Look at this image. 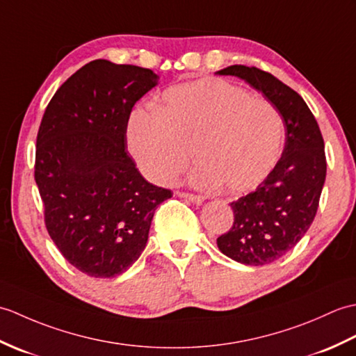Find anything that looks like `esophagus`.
<instances>
[{
  "label": "esophagus",
  "mask_w": 356,
  "mask_h": 356,
  "mask_svg": "<svg viewBox=\"0 0 356 356\" xmlns=\"http://www.w3.org/2000/svg\"><path fill=\"white\" fill-rule=\"evenodd\" d=\"M177 195L179 196V198L186 200L187 202H192V204H196V205H200V204H202V202H204V198H202V196H198V195L184 193V192H178Z\"/></svg>",
  "instance_id": "esophagus-1"
}]
</instances>
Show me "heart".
<instances>
[{"mask_svg":"<svg viewBox=\"0 0 356 356\" xmlns=\"http://www.w3.org/2000/svg\"><path fill=\"white\" fill-rule=\"evenodd\" d=\"M126 140L138 169L155 183L175 181L195 151L192 186L242 195L279 163L283 120L271 102L222 79H200L165 90L156 109L132 111Z\"/></svg>","mask_w":356,"mask_h":356,"instance_id":"heart-1","label":"heart"}]
</instances>
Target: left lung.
Here are the masks:
<instances>
[{"mask_svg":"<svg viewBox=\"0 0 356 356\" xmlns=\"http://www.w3.org/2000/svg\"><path fill=\"white\" fill-rule=\"evenodd\" d=\"M218 74L239 77L262 92L285 126L279 163L254 192L230 204L233 227L216 241L227 257L262 266L285 256L309 230L326 179L325 141L305 100L277 77L245 65H230Z\"/></svg>","mask_w":356,"mask_h":356,"instance_id":"obj_1","label":"left lung"}]
</instances>
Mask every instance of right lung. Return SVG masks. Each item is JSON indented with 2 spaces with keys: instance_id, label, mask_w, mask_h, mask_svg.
<instances>
[{
  "instance_id": "obj_1",
  "label": "right lung",
  "mask_w": 356,
  "mask_h": 356,
  "mask_svg": "<svg viewBox=\"0 0 356 356\" xmlns=\"http://www.w3.org/2000/svg\"><path fill=\"white\" fill-rule=\"evenodd\" d=\"M152 70L92 60L60 85L36 138L35 179L50 238L96 279L123 274L146 248L158 205L172 196L141 177L124 149L134 105Z\"/></svg>"
}]
</instances>
